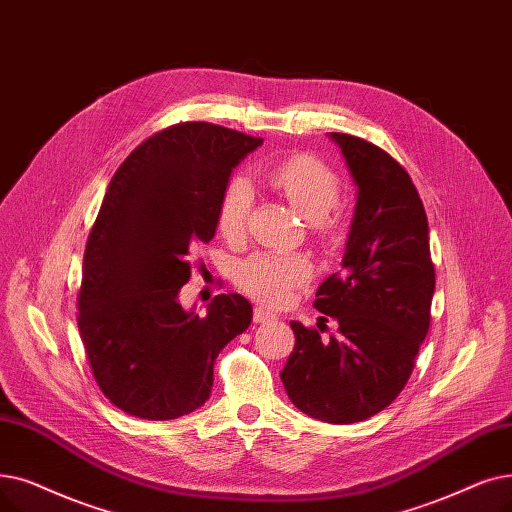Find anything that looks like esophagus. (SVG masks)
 I'll return each mask as SVG.
<instances>
[{
  "instance_id": "1",
  "label": "esophagus",
  "mask_w": 512,
  "mask_h": 512,
  "mask_svg": "<svg viewBox=\"0 0 512 512\" xmlns=\"http://www.w3.org/2000/svg\"><path fill=\"white\" fill-rule=\"evenodd\" d=\"M253 320H255L257 324H263V322H272V320H276V316L272 314V311H268V309H263V307L259 305V307H255V314H253Z\"/></svg>"
}]
</instances>
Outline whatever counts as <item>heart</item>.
<instances>
[{
  "label": "heart",
  "instance_id": "obj_1",
  "mask_svg": "<svg viewBox=\"0 0 512 512\" xmlns=\"http://www.w3.org/2000/svg\"><path fill=\"white\" fill-rule=\"evenodd\" d=\"M270 184L305 219L326 224L328 213L339 203L341 180L326 163L316 157H291L268 173ZM253 203V188L244 177H234L221 194L217 209L219 232L228 240L244 234L247 215ZM311 276V261L305 255L257 253L240 265L236 282L251 297L280 305L291 299L295 288Z\"/></svg>",
  "mask_w": 512,
  "mask_h": 512
}]
</instances>
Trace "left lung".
<instances>
[{
	"mask_svg": "<svg viewBox=\"0 0 512 512\" xmlns=\"http://www.w3.org/2000/svg\"><path fill=\"white\" fill-rule=\"evenodd\" d=\"M355 184V211L341 272L314 307L339 322L337 335L291 322L295 349L280 372L307 416L351 425L385 410L406 387L431 322L435 270L425 207L406 169L379 146L328 133Z\"/></svg>",
	"mask_w": 512,
	"mask_h": 512,
	"instance_id": "1",
	"label": "left lung"
}]
</instances>
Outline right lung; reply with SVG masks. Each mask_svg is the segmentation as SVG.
<instances>
[{
    "label": "right lung",
    "instance_id": "add662e5",
    "mask_svg": "<svg viewBox=\"0 0 512 512\" xmlns=\"http://www.w3.org/2000/svg\"><path fill=\"white\" fill-rule=\"evenodd\" d=\"M261 138L180 123L142 142L113 175L87 238L79 335L102 393L123 412L171 420L201 408L219 351L253 307L217 295L205 316L180 303L190 253L217 230L232 171Z\"/></svg>",
    "mask_w": 512,
    "mask_h": 512
}]
</instances>
